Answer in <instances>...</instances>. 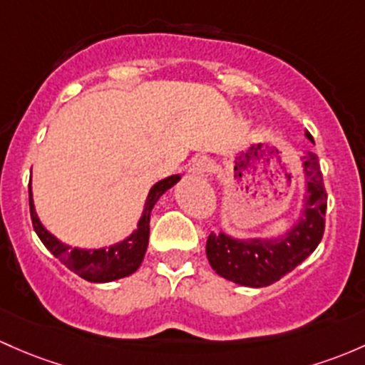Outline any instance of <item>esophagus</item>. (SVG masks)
Here are the masks:
<instances>
[{"label":"esophagus","mask_w":365,"mask_h":365,"mask_svg":"<svg viewBox=\"0 0 365 365\" xmlns=\"http://www.w3.org/2000/svg\"><path fill=\"white\" fill-rule=\"evenodd\" d=\"M210 171V160L206 157H195L192 163L189 164V175L190 176H202Z\"/></svg>","instance_id":"34e87169"}]
</instances>
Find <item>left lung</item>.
Masks as SVG:
<instances>
[{
  "instance_id": "left-lung-1",
  "label": "left lung",
  "mask_w": 365,
  "mask_h": 365,
  "mask_svg": "<svg viewBox=\"0 0 365 365\" xmlns=\"http://www.w3.org/2000/svg\"><path fill=\"white\" fill-rule=\"evenodd\" d=\"M312 143V134L306 133ZM304 194L297 218L278 234L236 237L220 231L210 234L206 257L218 276L252 289L269 287L308 259L322 241L325 227L327 194L320 163L313 152L302 155Z\"/></svg>"
}]
</instances>
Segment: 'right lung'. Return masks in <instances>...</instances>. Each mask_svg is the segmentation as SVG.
Wrapping results in <instances>:
<instances>
[{"instance_id": "1", "label": "right lung", "mask_w": 365, "mask_h": 365, "mask_svg": "<svg viewBox=\"0 0 365 365\" xmlns=\"http://www.w3.org/2000/svg\"><path fill=\"white\" fill-rule=\"evenodd\" d=\"M180 180H182L180 175H171L152 185L147 199H145L143 212H141L136 229L118 243L103 248L71 247V245L57 240L51 231H47V227L41 224L40 217H38L36 208H34L33 189H31L29 180V210L34 232L38 234L41 243L47 247V250L53 257H57L68 269L78 274L80 278L87 279V282L108 283L125 278V276L136 273L138 267L143 262L145 252L148 247V236H150V213L153 206L159 201L160 195L168 192L171 187H175Z\"/></svg>"}]
</instances>
